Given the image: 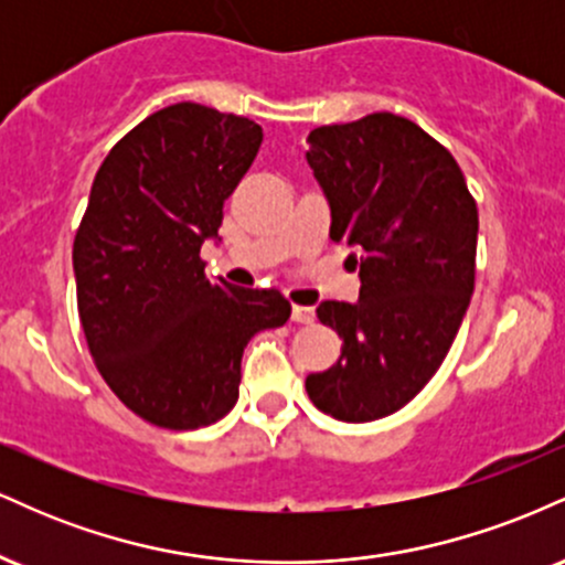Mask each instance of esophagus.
Instances as JSON below:
<instances>
[{
    "mask_svg": "<svg viewBox=\"0 0 565 565\" xmlns=\"http://www.w3.org/2000/svg\"><path fill=\"white\" fill-rule=\"evenodd\" d=\"M291 319L297 323H313L316 321V310L310 305H295L291 308Z\"/></svg>",
    "mask_w": 565,
    "mask_h": 565,
    "instance_id": "esophagus-1",
    "label": "esophagus"
}]
</instances>
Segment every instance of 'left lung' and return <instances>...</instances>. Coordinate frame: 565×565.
<instances>
[{
  "label": "left lung",
  "mask_w": 565,
  "mask_h": 565,
  "mask_svg": "<svg viewBox=\"0 0 565 565\" xmlns=\"http://www.w3.org/2000/svg\"><path fill=\"white\" fill-rule=\"evenodd\" d=\"M308 146L329 238L353 249L361 291L355 305L316 308L342 353L305 391L329 417L372 423L406 406L449 353L476 287L478 206L451 153L404 116L316 127Z\"/></svg>",
  "instance_id": "obj_1"
}]
</instances>
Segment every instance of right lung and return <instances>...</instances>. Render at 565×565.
Here are the masks:
<instances>
[{
  "label": "right lung",
  "instance_id": "obj_1",
  "mask_svg": "<svg viewBox=\"0 0 565 565\" xmlns=\"http://www.w3.org/2000/svg\"><path fill=\"white\" fill-rule=\"evenodd\" d=\"M260 142L244 116L174 103L129 129L95 174L74 238L82 329L108 387L157 427L223 419L246 342L291 313L278 289L210 281L199 257Z\"/></svg>",
  "mask_w": 565,
  "mask_h": 565
}]
</instances>
